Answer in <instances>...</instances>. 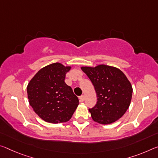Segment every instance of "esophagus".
<instances>
[{"instance_id":"1","label":"esophagus","mask_w":158,"mask_h":158,"mask_svg":"<svg viewBox=\"0 0 158 158\" xmlns=\"http://www.w3.org/2000/svg\"><path fill=\"white\" fill-rule=\"evenodd\" d=\"M79 98L80 102H83L84 101V95H82V96L79 97Z\"/></svg>"}]
</instances>
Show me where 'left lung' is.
Here are the masks:
<instances>
[{"label": "left lung", "instance_id": "left-lung-1", "mask_svg": "<svg viewBox=\"0 0 158 158\" xmlns=\"http://www.w3.org/2000/svg\"><path fill=\"white\" fill-rule=\"evenodd\" d=\"M81 69L91 80L98 98L96 106L89 109L92 119L107 124L121 118L129 108L133 92L123 72L105 64L82 67Z\"/></svg>", "mask_w": 158, "mask_h": 158}]
</instances>
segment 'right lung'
<instances>
[{
	"instance_id": "1",
	"label": "right lung",
	"mask_w": 158,
	"mask_h": 158,
	"mask_svg": "<svg viewBox=\"0 0 158 158\" xmlns=\"http://www.w3.org/2000/svg\"><path fill=\"white\" fill-rule=\"evenodd\" d=\"M70 68L58 62L49 64L40 69L27 86L30 106L44 121H69L78 106V98L64 82Z\"/></svg>"
}]
</instances>
